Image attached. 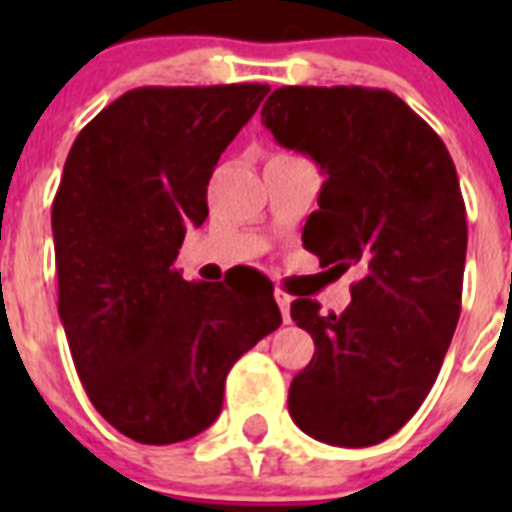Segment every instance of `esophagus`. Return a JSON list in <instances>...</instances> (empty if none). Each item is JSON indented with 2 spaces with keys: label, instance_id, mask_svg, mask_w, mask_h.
Listing matches in <instances>:
<instances>
[{
  "label": "esophagus",
  "instance_id": "34e87169",
  "mask_svg": "<svg viewBox=\"0 0 512 512\" xmlns=\"http://www.w3.org/2000/svg\"><path fill=\"white\" fill-rule=\"evenodd\" d=\"M274 300H277L279 310H282L284 323H289V320H292V318H289V305H292V297H289L284 289H277V292H274Z\"/></svg>",
  "mask_w": 512,
  "mask_h": 512
}]
</instances>
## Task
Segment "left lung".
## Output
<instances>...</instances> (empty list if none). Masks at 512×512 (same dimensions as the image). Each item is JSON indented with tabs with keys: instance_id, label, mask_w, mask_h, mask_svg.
I'll return each instance as SVG.
<instances>
[{
	"instance_id": "8db88e82",
	"label": "left lung",
	"mask_w": 512,
	"mask_h": 512,
	"mask_svg": "<svg viewBox=\"0 0 512 512\" xmlns=\"http://www.w3.org/2000/svg\"><path fill=\"white\" fill-rule=\"evenodd\" d=\"M279 146L325 174L302 241L320 266H359L351 305L292 302L315 341L289 415L330 446H374L431 392L461 312L467 207L436 130L387 89L282 87L261 107Z\"/></svg>"
}]
</instances>
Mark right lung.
Masks as SVG:
<instances>
[{
    "instance_id": "obj_1",
    "label": "right lung",
    "mask_w": 512,
    "mask_h": 512,
    "mask_svg": "<svg viewBox=\"0 0 512 512\" xmlns=\"http://www.w3.org/2000/svg\"><path fill=\"white\" fill-rule=\"evenodd\" d=\"M266 84L140 87L76 135L53 200L58 315L89 400L138 443L215 423L230 366L282 325L269 279L187 282L220 153Z\"/></svg>"
}]
</instances>
